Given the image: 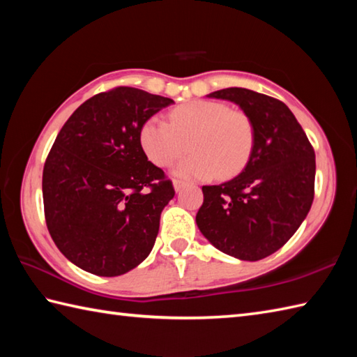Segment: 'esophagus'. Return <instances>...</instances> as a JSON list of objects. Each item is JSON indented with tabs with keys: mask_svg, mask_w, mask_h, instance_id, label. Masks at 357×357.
Wrapping results in <instances>:
<instances>
[{
	"mask_svg": "<svg viewBox=\"0 0 357 357\" xmlns=\"http://www.w3.org/2000/svg\"><path fill=\"white\" fill-rule=\"evenodd\" d=\"M173 185H174V190L179 192L181 188L185 185V183H184V181H181V179H173Z\"/></svg>",
	"mask_w": 357,
	"mask_h": 357,
	"instance_id": "34e87169",
	"label": "esophagus"
}]
</instances>
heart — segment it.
I'll list each match as a JSON object with an SVG mask.
<instances>
[{"label":"heart","instance_id":"b5f03b06","mask_svg":"<svg viewBox=\"0 0 357 357\" xmlns=\"http://www.w3.org/2000/svg\"><path fill=\"white\" fill-rule=\"evenodd\" d=\"M170 123L151 116L141 126L139 144L158 167H169L188 149L174 173L183 178H229L244 169L255 146V127L247 113L218 101L196 100L170 112Z\"/></svg>","mask_w":357,"mask_h":357}]
</instances>
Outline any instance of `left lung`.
Returning <instances> with one entry per match:
<instances>
[{"instance_id":"8db88e82","label":"left lung","mask_w":357,"mask_h":357,"mask_svg":"<svg viewBox=\"0 0 357 357\" xmlns=\"http://www.w3.org/2000/svg\"><path fill=\"white\" fill-rule=\"evenodd\" d=\"M208 96L236 102L247 113L255 146L236 178L202 187L196 224L221 252L259 261L278 252L308 215L314 198V149L291 110L276 98L241 87Z\"/></svg>"}]
</instances>
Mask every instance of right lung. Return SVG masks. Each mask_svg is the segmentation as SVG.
I'll return each mask as SVG.
<instances>
[{
  "mask_svg": "<svg viewBox=\"0 0 357 357\" xmlns=\"http://www.w3.org/2000/svg\"><path fill=\"white\" fill-rule=\"evenodd\" d=\"M173 100L119 86L82 102L59 130L43 170L44 216L67 259L119 276L153 248L172 181L151 164L139 130Z\"/></svg>",
  "mask_w": 357,
  "mask_h": 357,
  "instance_id": "add662e5",
  "label": "right lung"
}]
</instances>
